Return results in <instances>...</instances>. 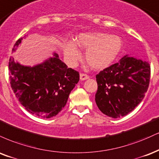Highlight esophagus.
I'll return each mask as SVG.
<instances>
[{"label":"esophagus","instance_id":"34e87169","mask_svg":"<svg viewBox=\"0 0 159 159\" xmlns=\"http://www.w3.org/2000/svg\"><path fill=\"white\" fill-rule=\"evenodd\" d=\"M80 80H85L87 79H89V76L88 75L86 74H83V73H82V74H80Z\"/></svg>","mask_w":159,"mask_h":159}]
</instances>
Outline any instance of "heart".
I'll return each mask as SVG.
<instances>
[{"mask_svg":"<svg viewBox=\"0 0 159 159\" xmlns=\"http://www.w3.org/2000/svg\"><path fill=\"white\" fill-rule=\"evenodd\" d=\"M76 46L87 50L85 59L92 68L103 69L108 67L117 57L122 48L123 43L116 36L105 33H82L75 40ZM65 57L70 65L76 64L81 57L80 50L73 42L65 45Z\"/></svg>","mask_w":159,"mask_h":159,"instance_id":"obj_1","label":"heart"}]
</instances>
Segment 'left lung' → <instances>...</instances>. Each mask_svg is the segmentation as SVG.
Instances as JSON below:
<instances>
[{
    "label": "left lung",
    "instance_id": "8db88e82",
    "mask_svg": "<svg viewBox=\"0 0 159 159\" xmlns=\"http://www.w3.org/2000/svg\"><path fill=\"white\" fill-rule=\"evenodd\" d=\"M150 77V66L147 61L125 56L96 75L97 106L109 117L125 116L142 101Z\"/></svg>",
    "mask_w": 159,
    "mask_h": 159
}]
</instances>
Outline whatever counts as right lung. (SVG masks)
<instances>
[{"instance_id":"add662e5","label":"right lung","mask_w":159,"mask_h":159,"mask_svg":"<svg viewBox=\"0 0 159 159\" xmlns=\"http://www.w3.org/2000/svg\"><path fill=\"white\" fill-rule=\"evenodd\" d=\"M23 39L16 42V50ZM9 76L16 98L30 113L42 118L56 116L66 105L70 91L80 80L79 72L53 57L34 67H27L9 59Z\"/></svg>"}]
</instances>
